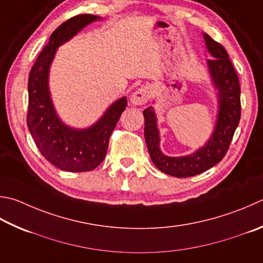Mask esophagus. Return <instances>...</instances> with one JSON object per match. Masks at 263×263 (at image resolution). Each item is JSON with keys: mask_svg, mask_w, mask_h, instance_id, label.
Masks as SVG:
<instances>
[{"mask_svg": "<svg viewBox=\"0 0 263 263\" xmlns=\"http://www.w3.org/2000/svg\"><path fill=\"white\" fill-rule=\"evenodd\" d=\"M151 99V92L147 86H142V87L138 88L131 97V102L133 106H142V104L147 103Z\"/></svg>", "mask_w": 263, "mask_h": 263, "instance_id": "34e87169", "label": "esophagus"}]
</instances>
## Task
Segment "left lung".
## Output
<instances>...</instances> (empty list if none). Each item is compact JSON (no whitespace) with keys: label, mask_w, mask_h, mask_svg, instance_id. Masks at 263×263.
Listing matches in <instances>:
<instances>
[{"label":"left lung","mask_w":263,"mask_h":263,"mask_svg":"<svg viewBox=\"0 0 263 263\" xmlns=\"http://www.w3.org/2000/svg\"><path fill=\"white\" fill-rule=\"evenodd\" d=\"M207 49L214 59L208 60L213 82L218 89L219 111L217 123L209 141L192 155L170 157L160 151V137L153 107L144 110L145 140L153 163L162 173L174 177H192L202 174L221 162L230 147L240 121V85L226 48L204 33Z\"/></svg>","instance_id":"obj_1"}]
</instances>
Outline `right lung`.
<instances>
[{
  "label": "right lung",
  "instance_id": "1",
  "mask_svg": "<svg viewBox=\"0 0 263 263\" xmlns=\"http://www.w3.org/2000/svg\"><path fill=\"white\" fill-rule=\"evenodd\" d=\"M97 19L98 16L84 13L68 19L57 27L51 33L48 45L37 56L28 77V130L45 159L61 170L71 173L90 171L104 160L111 133L127 106L126 98L119 99L99 122L85 130L64 125L52 106L48 73L56 49Z\"/></svg>",
  "mask_w": 263,
  "mask_h": 263
}]
</instances>
